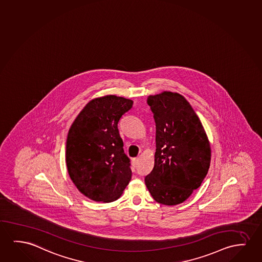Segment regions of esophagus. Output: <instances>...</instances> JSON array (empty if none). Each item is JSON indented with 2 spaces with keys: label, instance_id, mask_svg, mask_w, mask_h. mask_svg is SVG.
Listing matches in <instances>:
<instances>
[{
  "label": "esophagus",
  "instance_id": "esophagus-1",
  "mask_svg": "<svg viewBox=\"0 0 262 262\" xmlns=\"http://www.w3.org/2000/svg\"><path fill=\"white\" fill-rule=\"evenodd\" d=\"M139 158H134L133 160V167H136L137 165H138V162H139Z\"/></svg>",
  "mask_w": 262,
  "mask_h": 262
}]
</instances>
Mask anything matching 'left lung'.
<instances>
[{"instance_id":"8db88e82","label":"left lung","mask_w":262,"mask_h":262,"mask_svg":"<svg viewBox=\"0 0 262 262\" xmlns=\"http://www.w3.org/2000/svg\"><path fill=\"white\" fill-rule=\"evenodd\" d=\"M147 102L156 122L154 167L145 184L156 202L177 205L201 186L211 147L201 121L183 95L162 92Z\"/></svg>"}]
</instances>
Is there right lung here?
I'll return each mask as SVG.
<instances>
[{"instance_id": "obj_1", "label": "right lung", "mask_w": 262, "mask_h": 262, "mask_svg": "<svg viewBox=\"0 0 262 262\" xmlns=\"http://www.w3.org/2000/svg\"><path fill=\"white\" fill-rule=\"evenodd\" d=\"M133 104V100L116 95L93 99L69 129L66 146L69 177L91 200H117L132 179L118 122Z\"/></svg>"}]
</instances>
